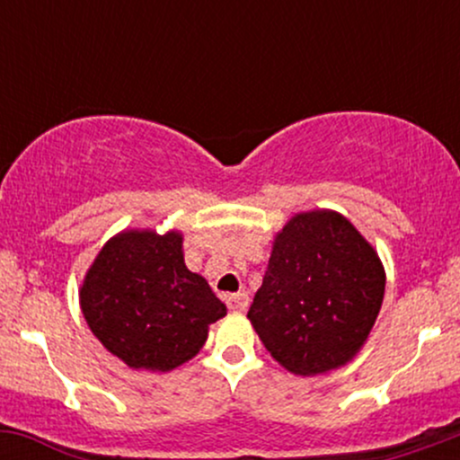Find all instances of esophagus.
Segmentation results:
<instances>
[{
  "label": "esophagus",
  "mask_w": 460,
  "mask_h": 460,
  "mask_svg": "<svg viewBox=\"0 0 460 460\" xmlns=\"http://www.w3.org/2000/svg\"><path fill=\"white\" fill-rule=\"evenodd\" d=\"M226 307H229L231 311H246L248 296H246V294H242V292L231 294V296H226Z\"/></svg>",
  "instance_id": "1"
}]
</instances>
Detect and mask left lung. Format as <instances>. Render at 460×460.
Listing matches in <instances>:
<instances>
[{
    "instance_id": "8db88e82",
    "label": "left lung",
    "mask_w": 460,
    "mask_h": 460,
    "mask_svg": "<svg viewBox=\"0 0 460 460\" xmlns=\"http://www.w3.org/2000/svg\"><path fill=\"white\" fill-rule=\"evenodd\" d=\"M383 296L376 248L346 216L311 209L294 214L274 235L248 320L279 366L318 376L357 357Z\"/></svg>"
}]
</instances>
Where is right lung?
Listing matches in <instances>:
<instances>
[{
    "mask_svg": "<svg viewBox=\"0 0 460 460\" xmlns=\"http://www.w3.org/2000/svg\"><path fill=\"white\" fill-rule=\"evenodd\" d=\"M79 307L102 346L131 369L171 372L199 355L226 307L183 261L177 229H123L86 270Z\"/></svg>",
    "mask_w": 460,
    "mask_h": 460,
    "instance_id": "add662e5",
    "label": "right lung"
}]
</instances>
